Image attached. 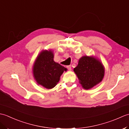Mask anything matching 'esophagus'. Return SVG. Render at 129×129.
I'll return each mask as SVG.
<instances>
[{"label": "esophagus", "mask_w": 129, "mask_h": 129, "mask_svg": "<svg viewBox=\"0 0 129 129\" xmlns=\"http://www.w3.org/2000/svg\"><path fill=\"white\" fill-rule=\"evenodd\" d=\"M67 69H68V70L70 71L71 70H72V67H71V65H68V66L67 67Z\"/></svg>", "instance_id": "34e87169"}]
</instances>
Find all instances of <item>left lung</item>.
I'll return each instance as SVG.
<instances>
[{"label": "left lung", "mask_w": 129, "mask_h": 129, "mask_svg": "<svg viewBox=\"0 0 129 129\" xmlns=\"http://www.w3.org/2000/svg\"><path fill=\"white\" fill-rule=\"evenodd\" d=\"M84 89L92 88L102 81L105 69L99 60L92 56H83L79 59L77 67L74 69Z\"/></svg>", "instance_id": "1"}]
</instances>
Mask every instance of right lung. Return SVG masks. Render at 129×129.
I'll use <instances>...</instances> for the list:
<instances>
[{"instance_id":"1","label":"right lung","mask_w":129,"mask_h":129,"mask_svg":"<svg viewBox=\"0 0 129 129\" xmlns=\"http://www.w3.org/2000/svg\"><path fill=\"white\" fill-rule=\"evenodd\" d=\"M67 68L54 61L53 51L43 50L38 55L33 69V76L38 85L46 89L53 88Z\"/></svg>"}]
</instances>
